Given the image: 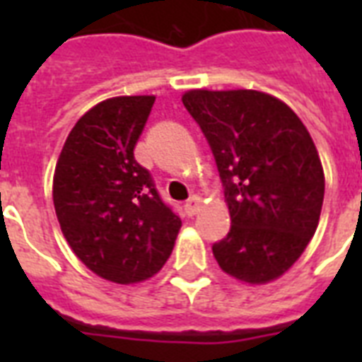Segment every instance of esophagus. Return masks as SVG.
<instances>
[{
	"label": "esophagus",
	"instance_id": "34e87169",
	"mask_svg": "<svg viewBox=\"0 0 362 362\" xmlns=\"http://www.w3.org/2000/svg\"><path fill=\"white\" fill-rule=\"evenodd\" d=\"M184 210H186L187 216H195L199 210H201V199L195 197V195H193V197H189L187 199V203L184 204Z\"/></svg>",
	"mask_w": 362,
	"mask_h": 362
}]
</instances>
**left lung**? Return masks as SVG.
Returning a JSON list of instances; mask_svg holds the SVG:
<instances>
[{"mask_svg": "<svg viewBox=\"0 0 362 362\" xmlns=\"http://www.w3.org/2000/svg\"><path fill=\"white\" fill-rule=\"evenodd\" d=\"M182 103L209 141L231 216L212 246L226 274L261 286L291 269L320 223L325 175L291 107L257 90H187Z\"/></svg>", "mask_w": 362, "mask_h": 362, "instance_id": "8db88e82", "label": "left lung"}]
</instances>
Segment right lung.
Here are the masks:
<instances>
[{
    "instance_id": "add662e5",
    "label": "right lung",
    "mask_w": 362,
    "mask_h": 362,
    "mask_svg": "<svg viewBox=\"0 0 362 362\" xmlns=\"http://www.w3.org/2000/svg\"><path fill=\"white\" fill-rule=\"evenodd\" d=\"M153 101L120 95L92 107L71 129L54 170L65 240L93 274L122 286L158 274L182 227L133 156Z\"/></svg>"
}]
</instances>
